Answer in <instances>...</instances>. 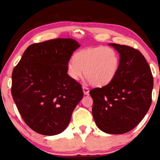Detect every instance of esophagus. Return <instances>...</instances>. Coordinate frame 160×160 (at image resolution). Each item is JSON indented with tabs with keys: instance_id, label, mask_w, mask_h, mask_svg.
<instances>
[{
	"instance_id": "obj_1",
	"label": "esophagus",
	"mask_w": 160,
	"mask_h": 160,
	"mask_svg": "<svg viewBox=\"0 0 160 160\" xmlns=\"http://www.w3.org/2000/svg\"><path fill=\"white\" fill-rule=\"evenodd\" d=\"M82 90H83L84 94H85V95H88L89 94V88H86L85 86H82Z\"/></svg>"
}]
</instances>
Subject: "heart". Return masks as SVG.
<instances>
[{
    "label": "heart",
    "mask_w": 160,
    "mask_h": 160,
    "mask_svg": "<svg viewBox=\"0 0 160 160\" xmlns=\"http://www.w3.org/2000/svg\"><path fill=\"white\" fill-rule=\"evenodd\" d=\"M120 66V57L114 48L96 46L82 49L66 66L71 79L78 80L83 74L92 85L103 87L111 82Z\"/></svg>",
    "instance_id": "heart-1"
}]
</instances>
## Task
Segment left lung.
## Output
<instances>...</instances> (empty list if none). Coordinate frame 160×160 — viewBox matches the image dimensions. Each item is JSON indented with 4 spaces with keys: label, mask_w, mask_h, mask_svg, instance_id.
<instances>
[{
    "label": "left lung",
    "mask_w": 160,
    "mask_h": 160,
    "mask_svg": "<svg viewBox=\"0 0 160 160\" xmlns=\"http://www.w3.org/2000/svg\"><path fill=\"white\" fill-rule=\"evenodd\" d=\"M120 54V66L111 82L90 90L97 127L110 134L129 132L140 123L152 103L153 77L143 55L129 46L109 43Z\"/></svg>",
    "instance_id": "1"
}]
</instances>
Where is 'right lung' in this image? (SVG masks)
Here are the masks:
<instances>
[{
    "label": "right lung",
    "instance_id": "add662e5",
    "mask_svg": "<svg viewBox=\"0 0 160 160\" xmlns=\"http://www.w3.org/2000/svg\"><path fill=\"white\" fill-rule=\"evenodd\" d=\"M80 46L71 38L32 44L13 69V100L25 123L40 134L63 132L83 97L81 85L66 72L72 52Z\"/></svg>",
    "mask_w": 160,
    "mask_h": 160
}]
</instances>
